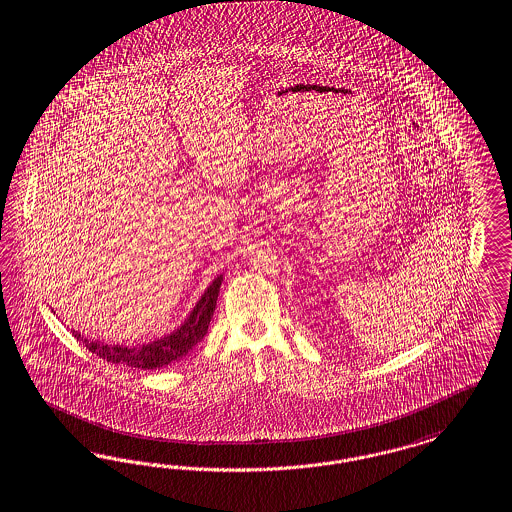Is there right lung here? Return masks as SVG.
Listing matches in <instances>:
<instances>
[{"label":"right lung","mask_w":512,"mask_h":512,"mask_svg":"<svg viewBox=\"0 0 512 512\" xmlns=\"http://www.w3.org/2000/svg\"><path fill=\"white\" fill-rule=\"evenodd\" d=\"M223 284V274H219L211 286L207 287L204 295L192 308V312L184 318L183 324L169 335L154 339L150 343H143L137 347H123V345H106L99 339H87L80 331H72L78 341L93 354L103 358L110 364H122L129 368L160 369L169 366L171 362L183 358L192 348L196 347L207 333L213 310L217 305L219 287Z\"/></svg>","instance_id":"obj_1"}]
</instances>
